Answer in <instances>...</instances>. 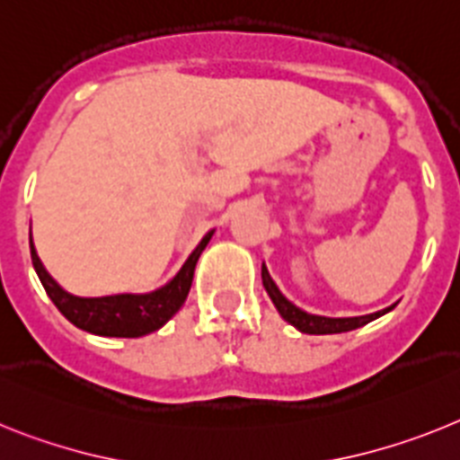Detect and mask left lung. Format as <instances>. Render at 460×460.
Returning <instances> with one entry per match:
<instances>
[{
  "label": "left lung",
  "mask_w": 460,
  "mask_h": 460,
  "mask_svg": "<svg viewBox=\"0 0 460 460\" xmlns=\"http://www.w3.org/2000/svg\"><path fill=\"white\" fill-rule=\"evenodd\" d=\"M261 279L266 291H269L270 301H273V305L278 307V313L282 314V319L289 322L291 326H296L301 333H310V335L345 333V331H354L358 329V326H366L368 322H373V319L382 317V314H386L389 310H394V305H391L386 307V310H379V313L363 314V317H322V314H310L305 313V310H301V307L294 305V303H291L289 298L278 289V285L273 282V278H270L266 266H261Z\"/></svg>",
  "instance_id": "1"
}]
</instances>
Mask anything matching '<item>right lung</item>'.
Returning a JSON list of instances; mask_svg holds the SVG:
<instances>
[{"mask_svg":"<svg viewBox=\"0 0 460 460\" xmlns=\"http://www.w3.org/2000/svg\"><path fill=\"white\" fill-rule=\"evenodd\" d=\"M213 234L215 231H208L203 235V241L199 243L197 250L190 254V259L182 263V269L178 270V275L171 282H166L159 289L150 291V294H113V296L99 298L74 296L66 289H62L50 278V273L43 269V263L39 259L37 247H34L31 238L30 252L31 263H34V270H37L39 279H41L43 289H46L50 301L58 305L59 313L69 319L71 324L87 331V333L106 335V338H141V335L162 329L181 310L187 294H190L199 257L206 250L208 241L213 238Z\"/></svg>","mask_w":460,"mask_h":460,"instance_id":"add662e5","label":"right lung"}]
</instances>
